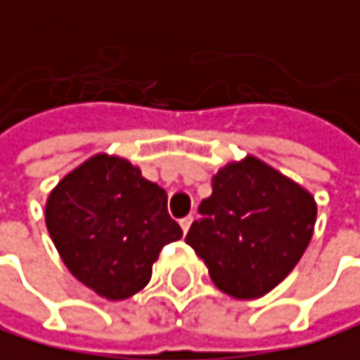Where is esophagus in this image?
<instances>
[{"mask_svg": "<svg viewBox=\"0 0 360 360\" xmlns=\"http://www.w3.org/2000/svg\"><path fill=\"white\" fill-rule=\"evenodd\" d=\"M191 222H193V215H186V217H182V219H180V226H182V231H184V233L189 231Z\"/></svg>", "mask_w": 360, "mask_h": 360, "instance_id": "obj_1", "label": "esophagus"}]
</instances>
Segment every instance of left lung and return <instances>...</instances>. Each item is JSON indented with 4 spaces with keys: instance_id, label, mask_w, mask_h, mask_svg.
<instances>
[{
    "instance_id": "1",
    "label": "left lung",
    "mask_w": 360,
    "mask_h": 360,
    "mask_svg": "<svg viewBox=\"0 0 360 360\" xmlns=\"http://www.w3.org/2000/svg\"><path fill=\"white\" fill-rule=\"evenodd\" d=\"M186 233L219 290L255 299L285 279L310 244L316 204L299 184L257 158L213 176V193Z\"/></svg>"
}]
</instances>
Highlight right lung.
<instances>
[{"label":"right lung","mask_w":360,"mask_h":360,"mask_svg":"<svg viewBox=\"0 0 360 360\" xmlns=\"http://www.w3.org/2000/svg\"><path fill=\"white\" fill-rule=\"evenodd\" d=\"M50 238L68 271L105 299H127L151 279L160 250L182 238L167 193L116 156L85 160L46 204Z\"/></svg>","instance_id":"1"}]
</instances>
